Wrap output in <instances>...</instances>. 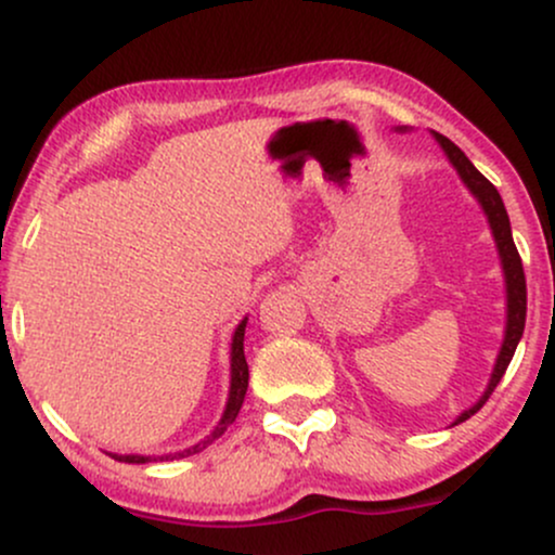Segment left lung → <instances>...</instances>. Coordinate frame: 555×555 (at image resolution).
<instances>
[{
	"instance_id": "obj_1",
	"label": "left lung",
	"mask_w": 555,
	"mask_h": 555,
	"mask_svg": "<svg viewBox=\"0 0 555 555\" xmlns=\"http://www.w3.org/2000/svg\"><path fill=\"white\" fill-rule=\"evenodd\" d=\"M436 138H438V143L443 145L446 156L451 158V164H454L456 171H460L462 180L467 182V188L473 190L477 201H480L482 211L488 214L490 229H493L495 245H499V253H501L503 273H506V299H508L506 339H503L501 354H499V360H495V371H493V378H490L486 397L477 401L473 410L464 412V415L456 420V423H464V420H467L469 415H475V412L480 410L482 404H486L490 393H493V388L499 386V380L503 378V373H506V367H508V362H512L514 352H517V344L521 339V331H525V318H527V282H525V269H521L519 250H517V245H514V237H512L508 214H506V208H503L499 190H495L493 184H490L486 177H482L480 171L473 167V162H469V158L464 156L462 151L456 149V145L451 143L449 138L438 135V132H436Z\"/></svg>"
}]
</instances>
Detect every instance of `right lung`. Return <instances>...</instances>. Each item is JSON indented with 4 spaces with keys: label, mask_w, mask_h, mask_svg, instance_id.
<instances>
[{
    "label": "right lung",
    "mask_w": 555,
    "mask_h": 555,
    "mask_svg": "<svg viewBox=\"0 0 555 555\" xmlns=\"http://www.w3.org/2000/svg\"><path fill=\"white\" fill-rule=\"evenodd\" d=\"M245 323L242 321L237 331H234V339H232V388H229V401H227V410H224V417H221V423L216 425V430L211 436L206 438V441L195 443L193 449H184V451H177V454H167V456H158V460H182V456H193L197 451L206 449L208 443H214L216 438L224 433L229 425L234 423L240 415V406L242 401H245V391H247V378H250V373H247V360H245V347H242V341H245ZM114 460L119 462H127V464H145L151 460H156V456H138V454H112Z\"/></svg>",
    "instance_id": "right-lung-1"
}]
</instances>
